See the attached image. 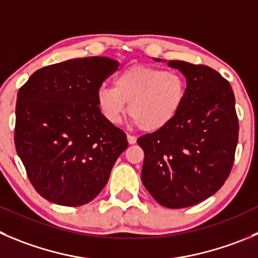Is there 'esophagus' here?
Segmentation results:
<instances>
[{"label":"esophagus","instance_id":"1","mask_svg":"<svg viewBox=\"0 0 258 258\" xmlns=\"http://www.w3.org/2000/svg\"><path fill=\"white\" fill-rule=\"evenodd\" d=\"M126 139H127V143H129V144H136L137 143V138L134 136H129V134H127Z\"/></svg>","mask_w":258,"mask_h":258}]
</instances>
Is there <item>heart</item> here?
Masks as SVG:
<instances>
[{"instance_id":"obj_1","label":"heart","mask_w":258,"mask_h":258,"mask_svg":"<svg viewBox=\"0 0 258 258\" xmlns=\"http://www.w3.org/2000/svg\"><path fill=\"white\" fill-rule=\"evenodd\" d=\"M186 97V82L173 71L131 66L116 75L114 88L102 86L96 102L105 119L119 124L125 114L146 133H156L173 121Z\"/></svg>"}]
</instances>
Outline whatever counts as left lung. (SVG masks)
<instances>
[{"mask_svg":"<svg viewBox=\"0 0 258 258\" xmlns=\"http://www.w3.org/2000/svg\"><path fill=\"white\" fill-rule=\"evenodd\" d=\"M167 64L186 77L185 102L173 121L141 137L138 144L144 151L143 185L162 207L180 209L210 198L224 185L239 125L232 87L217 71L183 60Z\"/></svg>","mask_w":258,"mask_h":258,"instance_id":"obj_1","label":"left lung"}]
</instances>
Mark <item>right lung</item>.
I'll return each mask as SVG.
<instances>
[{
	"label": "right lung",
	"mask_w": 258,
	"mask_h": 258,
	"mask_svg": "<svg viewBox=\"0 0 258 258\" xmlns=\"http://www.w3.org/2000/svg\"><path fill=\"white\" fill-rule=\"evenodd\" d=\"M119 67L87 57L40 68L19 90L15 146L35 190L54 204L81 207L105 187L126 136L96 102L102 82Z\"/></svg>",
	"instance_id": "obj_1"
}]
</instances>
